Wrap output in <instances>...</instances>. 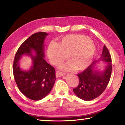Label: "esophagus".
<instances>
[{"instance_id": "34e87169", "label": "esophagus", "mask_w": 125, "mask_h": 125, "mask_svg": "<svg viewBox=\"0 0 125 125\" xmlns=\"http://www.w3.org/2000/svg\"><path fill=\"white\" fill-rule=\"evenodd\" d=\"M64 75H65V73L61 72V71H57L56 72V77H60L64 76Z\"/></svg>"}]
</instances>
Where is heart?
Segmentation results:
<instances>
[{
	"label": "heart",
	"mask_w": 125,
	"mask_h": 125,
	"mask_svg": "<svg viewBox=\"0 0 125 125\" xmlns=\"http://www.w3.org/2000/svg\"><path fill=\"white\" fill-rule=\"evenodd\" d=\"M95 51L91 39L81 34H70L63 37L56 44H50L47 50V55L52 64L57 65L68 56L69 62L60 67L61 69L70 71H82L91 63Z\"/></svg>",
	"instance_id": "b5f03b06"
}]
</instances>
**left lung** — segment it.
Listing matches in <instances>:
<instances>
[{"label":"left lung","instance_id":"1","mask_svg":"<svg viewBox=\"0 0 125 125\" xmlns=\"http://www.w3.org/2000/svg\"><path fill=\"white\" fill-rule=\"evenodd\" d=\"M99 60L106 62L103 71L94 69L97 62L95 61L83 72L77 74L79 84L73 91L77 96L84 100H92L99 97L109 83L112 73V60L105 45Z\"/></svg>","mask_w":125,"mask_h":125}]
</instances>
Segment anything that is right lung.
I'll return each instance as SVG.
<instances>
[{"instance_id": "add662e5", "label": "right lung", "mask_w": 125, "mask_h": 125, "mask_svg": "<svg viewBox=\"0 0 125 125\" xmlns=\"http://www.w3.org/2000/svg\"><path fill=\"white\" fill-rule=\"evenodd\" d=\"M47 35L45 32L31 35L19 48L13 62V75L19 89L33 100H40L48 94L56 79L54 68L44 59V41ZM34 52L35 55L32 54ZM23 54L30 55L32 60V65L28 71L20 67L19 61Z\"/></svg>"}]
</instances>
